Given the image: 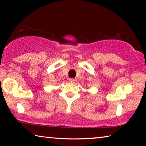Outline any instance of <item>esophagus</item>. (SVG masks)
I'll return each mask as SVG.
<instances>
[{"label":"esophagus","mask_w":146,"mask_h":146,"mask_svg":"<svg viewBox=\"0 0 146 146\" xmlns=\"http://www.w3.org/2000/svg\"><path fill=\"white\" fill-rule=\"evenodd\" d=\"M70 82H71V83H75V82H76V80L75 78H70Z\"/></svg>","instance_id":"1"}]
</instances>
